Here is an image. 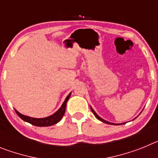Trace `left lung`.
<instances>
[{
    "instance_id": "left-lung-1",
    "label": "left lung",
    "mask_w": 158,
    "mask_h": 158,
    "mask_svg": "<svg viewBox=\"0 0 158 158\" xmlns=\"http://www.w3.org/2000/svg\"><path fill=\"white\" fill-rule=\"evenodd\" d=\"M91 110H92V111H93V114H94V115H95V116H96V118H98L99 120L102 121V122H104V123H107V124H113V125H114V124H115V125H118V124H116V123H109V122H107V121L104 120V119H103V118H100V117L99 116V115H97V114H96V112H95V111H94V110L93 109V108H92V107H91ZM121 124H123V123H121Z\"/></svg>"
}]
</instances>
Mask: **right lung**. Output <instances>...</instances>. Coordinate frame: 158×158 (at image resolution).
Returning <instances> with one entry per match:
<instances>
[{
  "instance_id": "add662e5",
  "label": "right lung",
  "mask_w": 158,
  "mask_h": 158,
  "mask_svg": "<svg viewBox=\"0 0 158 158\" xmlns=\"http://www.w3.org/2000/svg\"><path fill=\"white\" fill-rule=\"evenodd\" d=\"M71 93H69L67 97L65 98V101L63 102L62 105L61 106L59 109L56 111V112L53 114V115H50L48 117H46V118H32V117L27 116V115H22L19 111H17L16 110H15L19 117L20 118H22L23 121L25 122H27L29 123L34 125V126L37 127H49V126H52V125H54L56 124L57 123L59 122L62 118L63 117L64 114H65V107H66V103L68 101V100L70 97Z\"/></svg>"
}]
</instances>
